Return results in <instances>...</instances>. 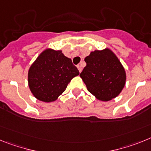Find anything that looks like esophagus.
Returning a JSON list of instances; mask_svg holds the SVG:
<instances>
[{
    "label": "esophagus",
    "mask_w": 151,
    "mask_h": 151,
    "mask_svg": "<svg viewBox=\"0 0 151 151\" xmlns=\"http://www.w3.org/2000/svg\"><path fill=\"white\" fill-rule=\"evenodd\" d=\"M77 68H78V70H79V72L81 73V72L82 71V69H83V66H82L81 64H80V65H77Z\"/></svg>",
    "instance_id": "34e87169"
}]
</instances>
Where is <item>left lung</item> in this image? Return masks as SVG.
Masks as SVG:
<instances>
[{
  "label": "left lung",
  "mask_w": 151,
  "mask_h": 151,
  "mask_svg": "<svg viewBox=\"0 0 151 151\" xmlns=\"http://www.w3.org/2000/svg\"><path fill=\"white\" fill-rule=\"evenodd\" d=\"M86 66L80 74L86 88L96 99L109 101L119 95L126 74L117 56L109 48L91 52L84 59Z\"/></svg>",
  "instance_id": "left-lung-1"
}]
</instances>
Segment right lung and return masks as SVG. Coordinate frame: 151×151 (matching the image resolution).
<instances>
[{"mask_svg":"<svg viewBox=\"0 0 151 151\" xmlns=\"http://www.w3.org/2000/svg\"><path fill=\"white\" fill-rule=\"evenodd\" d=\"M79 74L71 59L64 55L61 51L48 48L38 56L29 69V87L39 100L54 102Z\"/></svg>","mask_w":151,"mask_h":151,"instance_id":"add662e5","label":"right lung"}]
</instances>
